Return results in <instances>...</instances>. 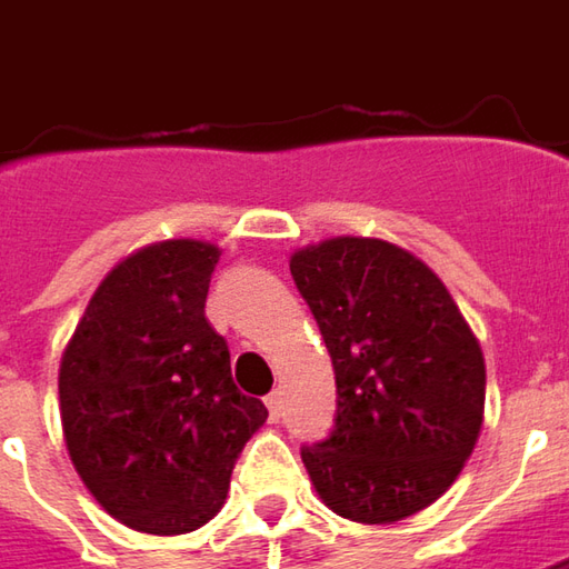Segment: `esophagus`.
<instances>
[{
    "label": "esophagus",
    "mask_w": 569,
    "mask_h": 569,
    "mask_svg": "<svg viewBox=\"0 0 569 569\" xmlns=\"http://www.w3.org/2000/svg\"><path fill=\"white\" fill-rule=\"evenodd\" d=\"M266 407H269V417L272 422L281 419V407H284V400H281V391H272V395H266Z\"/></svg>",
    "instance_id": "esophagus-1"
}]
</instances>
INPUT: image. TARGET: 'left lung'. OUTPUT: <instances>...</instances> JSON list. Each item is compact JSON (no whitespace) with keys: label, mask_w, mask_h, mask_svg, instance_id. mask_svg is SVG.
<instances>
[{"label":"left lung","mask_w":569,"mask_h":569,"mask_svg":"<svg viewBox=\"0 0 569 569\" xmlns=\"http://www.w3.org/2000/svg\"><path fill=\"white\" fill-rule=\"evenodd\" d=\"M329 347L335 432L300 457L353 523H398L451 489L482 432L486 360L441 278L379 238H329L291 257Z\"/></svg>","instance_id":"8db88e82"}]
</instances>
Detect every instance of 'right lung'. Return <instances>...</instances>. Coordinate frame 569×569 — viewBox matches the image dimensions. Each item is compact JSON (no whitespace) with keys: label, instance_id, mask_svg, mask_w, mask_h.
<instances>
[{"label":"right lung","instance_id":"obj_1","mask_svg":"<svg viewBox=\"0 0 569 569\" xmlns=\"http://www.w3.org/2000/svg\"><path fill=\"white\" fill-rule=\"evenodd\" d=\"M222 250L159 240L99 281L59 366L68 457L106 513L150 536L209 523L269 410L231 382L206 319Z\"/></svg>","mask_w":569,"mask_h":569}]
</instances>
